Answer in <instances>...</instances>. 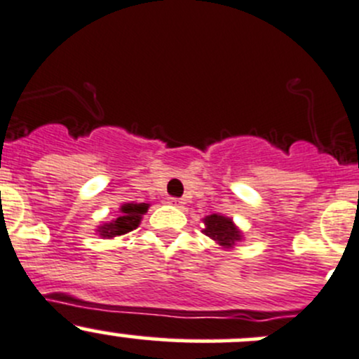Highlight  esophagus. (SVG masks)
I'll return each instance as SVG.
<instances>
[{
    "mask_svg": "<svg viewBox=\"0 0 359 359\" xmlns=\"http://www.w3.org/2000/svg\"><path fill=\"white\" fill-rule=\"evenodd\" d=\"M168 203H170V205H173V206H182L184 205V201L179 200V198H170Z\"/></svg>",
    "mask_w": 359,
    "mask_h": 359,
    "instance_id": "34e87169",
    "label": "esophagus"
}]
</instances>
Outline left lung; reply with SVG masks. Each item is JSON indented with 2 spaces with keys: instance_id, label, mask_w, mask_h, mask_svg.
Segmentation results:
<instances>
[{
  "instance_id": "obj_1",
  "label": "left lung",
  "mask_w": 359,
  "mask_h": 359,
  "mask_svg": "<svg viewBox=\"0 0 359 359\" xmlns=\"http://www.w3.org/2000/svg\"><path fill=\"white\" fill-rule=\"evenodd\" d=\"M203 224H205L203 234H206L210 240L215 241L224 250L234 248L238 241L243 240V233H241V229L234 224L231 217L212 213V215H206L203 219Z\"/></svg>"
}]
</instances>
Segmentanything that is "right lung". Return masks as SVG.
I'll return each instance as SVG.
<instances>
[{
	"label": "right lung",
	"mask_w": 359,
	"mask_h": 359,
	"mask_svg": "<svg viewBox=\"0 0 359 359\" xmlns=\"http://www.w3.org/2000/svg\"><path fill=\"white\" fill-rule=\"evenodd\" d=\"M147 210H149V203H123L119 206V215L97 226L95 233L106 240L130 233L139 227L142 215H146Z\"/></svg>",
	"instance_id": "1"
}]
</instances>
